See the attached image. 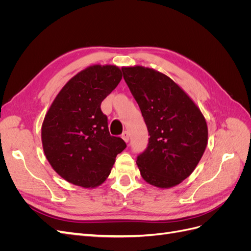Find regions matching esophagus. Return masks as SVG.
Instances as JSON below:
<instances>
[{
  "label": "esophagus",
  "mask_w": 251,
  "mask_h": 251,
  "mask_svg": "<svg viewBox=\"0 0 251 251\" xmlns=\"http://www.w3.org/2000/svg\"><path fill=\"white\" fill-rule=\"evenodd\" d=\"M121 138H123L126 142H127L128 139H130V134H128L127 131H125V132L123 133V135H121Z\"/></svg>",
  "instance_id": "esophagus-1"
}]
</instances>
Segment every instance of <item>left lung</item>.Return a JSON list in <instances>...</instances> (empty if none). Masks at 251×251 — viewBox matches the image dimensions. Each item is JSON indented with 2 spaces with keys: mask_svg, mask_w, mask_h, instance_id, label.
<instances>
[{
  "mask_svg": "<svg viewBox=\"0 0 251 251\" xmlns=\"http://www.w3.org/2000/svg\"><path fill=\"white\" fill-rule=\"evenodd\" d=\"M149 131L147 150L137 157L142 178L159 188L176 186L191 175L208 141L202 112L165 74L142 66L123 67Z\"/></svg>",
  "mask_w": 251,
  "mask_h": 251,
  "instance_id": "obj_1",
  "label": "left lung"
}]
</instances>
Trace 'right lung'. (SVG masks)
<instances>
[{
    "instance_id": "right-lung-1",
    "label": "right lung",
    "mask_w": 251,
    "mask_h": 251,
    "mask_svg": "<svg viewBox=\"0 0 251 251\" xmlns=\"http://www.w3.org/2000/svg\"><path fill=\"white\" fill-rule=\"evenodd\" d=\"M123 78L113 65H93L73 76L51 103L42 125L45 156L70 183L93 188L103 183L126 142L111 136L101 101Z\"/></svg>"
}]
</instances>
